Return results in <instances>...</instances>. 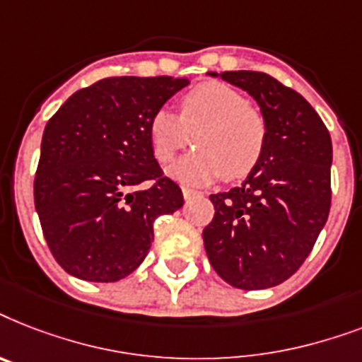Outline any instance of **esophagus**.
Listing matches in <instances>:
<instances>
[{"label":"esophagus","instance_id":"obj_1","mask_svg":"<svg viewBox=\"0 0 362 362\" xmlns=\"http://www.w3.org/2000/svg\"><path fill=\"white\" fill-rule=\"evenodd\" d=\"M194 196H199V192H196V190H190V189H183V198L185 199L194 198Z\"/></svg>","mask_w":362,"mask_h":362}]
</instances>
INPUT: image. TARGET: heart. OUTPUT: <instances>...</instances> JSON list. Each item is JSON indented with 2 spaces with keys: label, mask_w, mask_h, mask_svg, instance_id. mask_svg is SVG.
Here are the masks:
<instances>
[{
  "label": "heart",
  "mask_w": 362,
  "mask_h": 362,
  "mask_svg": "<svg viewBox=\"0 0 362 362\" xmlns=\"http://www.w3.org/2000/svg\"><path fill=\"white\" fill-rule=\"evenodd\" d=\"M194 134L198 149L170 168L185 185L202 187L224 177H247L265 149L267 125L262 112L228 83L204 82L179 100V115L163 106L147 123L149 146L158 163H170Z\"/></svg>",
  "instance_id": "heart-1"
}]
</instances>
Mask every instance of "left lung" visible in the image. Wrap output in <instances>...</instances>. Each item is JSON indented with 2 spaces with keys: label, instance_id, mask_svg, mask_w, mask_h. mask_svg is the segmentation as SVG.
<instances>
[{
  "label": "left lung",
  "instance_id": "left-lung-1",
  "mask_svg": "<svg viewBox=\"0 0 362 362\" xmlns=\"http://www.w3.org/2000/svg\"><path fill=\"white\" fill-rule=\"evenodd\" d=\"M247 91L259 106L265 149L239 187L211 194L204 230L207 258L239 290L282 284L310 254L331 209L332 144L303 95L265 72H209Z\"/></svg>",
  "mask_w": 362,
  "mask_h": 362
}]
</instances>
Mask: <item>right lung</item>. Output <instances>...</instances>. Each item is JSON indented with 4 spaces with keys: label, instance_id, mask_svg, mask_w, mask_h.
<instances>
[{
    "label": "right lung",
    "instance_id": "1",
    "mask_svg": "<svg viewBox=\"0 0 362 362\" xmlns=\"http://www.w3.org/2000/svg\"><path fill=\"white\" fill-rule=\"evenodd\" d=\"M189 78H104L71 95L46 123L35 175V209L66 273L117 282L149 252L153 222L183 207L163 175L147 123ZM152 181L141 189L140 184Z\"/></svg>",
    "mask_w": 362,
    "mask_h": 362
}]
</instances>
